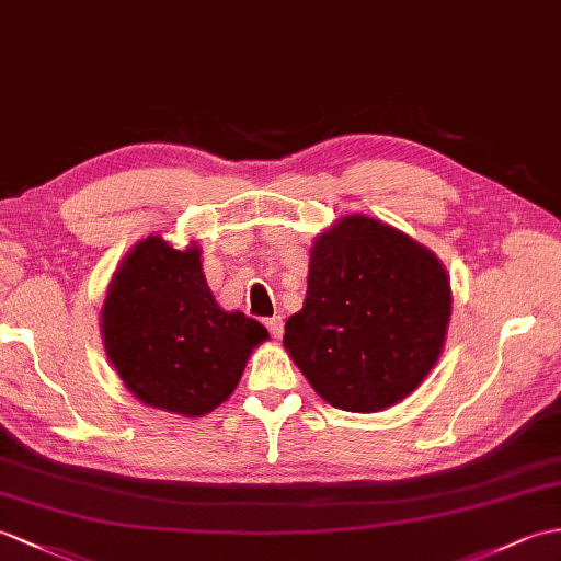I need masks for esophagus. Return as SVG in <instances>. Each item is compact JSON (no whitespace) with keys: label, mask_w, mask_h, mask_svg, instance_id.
<instances>
[{"label":"esophagus","mask_w":561,"mask_h":561,"mask_svg":"<svg viewBox=\"0 0 561 561\" xmlns=\"http://www.w3.org/2000/svg\"><path fill=\"white\" fill-rule=\"evenodd\" d=\"M265 328L270 330V334L275 336V340H282V334H284V322H282V318L279 316H275V318H267L265 320Z\"/></svg>","instance_id":"obj_1"}]
</instances>
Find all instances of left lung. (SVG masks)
<instances>
[{
	"label": "left lung",
	"mask_w": 561,
	"mask_h": 561,
	"mask_svg": "<svg viewBox=\"0 0 561 561\" xmlns=\"http://www.w3.org/2000/svg\"><path fill=\"white\" fill-rule=\"evenodd\" d=\"M449 316V275L433 251L382 219L346 215L312 241L284 348L334 409L375 413L435 368Z\"/></svg>",
	"instance_id": "1"
}]
</instances>
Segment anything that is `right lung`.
<instances>
[{"instance_id":"right-lung-1","label":"right lung","mask_w":561,"mask_h":561,"mask_svg":"<svg viewBox=\"0 0 561 561\" xmlns=\"http://www.w3.org/2000/svg\"><path fill=\"white\" fill-rule=\"evenodd\" d=\"M100 334L128 392L186 419L227 401L253 348L270 336L257 320L217 306L198 243L179 251L160 233L138 241L116 267Z\"/></svg>"}]
</instances>
